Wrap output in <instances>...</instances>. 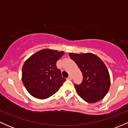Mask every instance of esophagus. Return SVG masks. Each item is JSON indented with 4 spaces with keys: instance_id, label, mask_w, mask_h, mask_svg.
<instances>
[{
    "instance_id": "esophagus-1",
    "label": "esophagus",
    "mask_w": 128,
    "mask_h": 128,
    "mask_svg": "<svg viewBox=\"0 0 128 128\" xmlns=\"http://www.w3.org/2000/svg\"><path fill=\"white\" fill-rule=\"evenodd\" d=\"M67 79L68 80H72V75H69L68 77L67 78Z\"/></svg>"
}]
</instances>
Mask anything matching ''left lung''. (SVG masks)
Wrapping results in <instances>:
<instances>
[{
  "mask_svg": "<svg viewBox=\"0 0 128 128\" xmlns=\"http://www.w3.org/2000/svg\"><path fill=\"white\" fill-rule=\"evenodd\" d=\"M69 56L82 73V83L74 84L79 96L88 103L102 100L106 96L111 85L109 72L104 62L92 53H69Z\"/></svg>",
  "mask_w": 128,
  "mask_h": 128,
  "instance_id": "1",
  "label": "left lung"
}]
</instances>
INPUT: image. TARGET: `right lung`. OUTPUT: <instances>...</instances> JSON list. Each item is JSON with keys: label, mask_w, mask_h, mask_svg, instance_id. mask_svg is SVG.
<instances>
[{"label": "right lung", "mask_w": 128, "mask_h": 128, "mask_svg": "<svg viewBox=\"0 0 128 128\" xmlns=\"http://www.w3.org/2000/svg\"><path fill=\"white\" fill-rule=\"evenodd\" d=\"M64 54L63 51L44 49L26 60L22 68V79L31 96L40 99L52 96L62 86L66 79L56 63Z\"/></svg>", "instance_id": "add662e5"}]
</instances>
